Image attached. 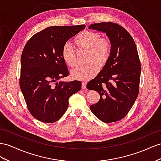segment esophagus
<instances>
[{"label": "esophagus", "instance_id": "esophagus-1", "mask_svg": "<svg viewBox=\"0 0 161 161\" xmlns=\"http://www.w3.org/2000/svg\"><path fill=\"white\" fill-rule=\"evenodd\" d=\"M81 88L82 89H86V82H82Z\"/></svg>", "mask_w": 161, "mask_h": 161}]
</instances>
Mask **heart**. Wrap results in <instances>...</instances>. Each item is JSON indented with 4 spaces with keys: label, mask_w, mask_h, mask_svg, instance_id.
Returning <instances> with one entry per match:
<instances>
[{
    "label": "heart",
    "mask_w": 161,
    "mask_h": 161,
    "mask_svg": "<svg viewBox=\"0 0 161 161\" xmlns=\"http://www.w3.org/2000/svg\"><path fill=\"white\" fill-rule=\"evenodd\" d=\"M73 43L78 49L88 50L86 59L88 64L73 70L71 75L76 80L88 81L97 75L98 67H103L108 64L112 56V43L108 38L101 37L98 32L87 31L77 35ZM61 56L69 67H75L76 53L71 44L65 43L63 45Z\"/></svg>",
    "instance_id": "obj_1"
}]
</instances>
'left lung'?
Instances as JSON below:
<instances>
[{
  "label": "left lung",
  "instance_id": "8db88e82",
  "mask_svg": "<svg viewBox=\"0 0 161 161\" xmlns=\"http://www.w3.org/2000/svg\"><path fill=\"white\" fill-rule=\"evenodd\" d=\"M88 28L105 32L112 43L108 64L87 84L100 94L90 108L102 122H117L126 116L138 97L142 68L137 49L131 35L118 24L96 23Z\"/></svg>",
  "mask_w": 161,
  "mask_h": 161
}]
</instances>
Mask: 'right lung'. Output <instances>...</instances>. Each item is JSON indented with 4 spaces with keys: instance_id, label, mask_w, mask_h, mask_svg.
I'll list each match as a JSON object with an SVG mask.
<instances>
[{
    "instance_id": "1",
    "label": "right lung",
    "mask_w": 161,
    "mask_h": 161,
    "mask_svg": "<svg viewBox=\"0 0 161 161\" xmlns=\"http://www.w3.org/2000/svg\"><path fill=\"white\" fill-rule=\"evenodd\" d=\"M85 27H48L35 34L24 46L19 86L28 111L36 120L44 123L58 120L67 109L69 97L80 90V81H57L69 75L61 56L62 47Z\"/></svg>"
}]
</instances>
